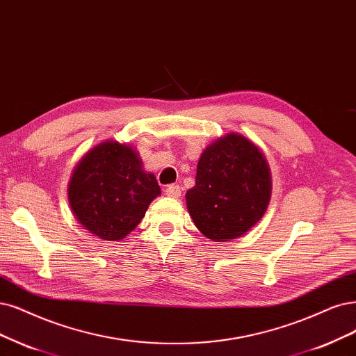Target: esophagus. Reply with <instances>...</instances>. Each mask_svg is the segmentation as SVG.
Returning a JSON list of instances; mask_svg holds the SVG:
<instances>
[{"mask_svg": "<svg viewBox=\"0 0 356 356\" xmlns=\"http://www.w3.org/2000/svg\"><path fill=\"white\" fill-rule=\"evenodd\" d=\"M165 193H167V196H171V198H180L181 189H180L179 185H170V186L165 189Z\"/></svg>", "mask_w": 356, "mask_h": 356, "instance_id": "1", "label": "esophagus"}]
</instances>
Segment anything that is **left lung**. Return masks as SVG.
Segmentation results:
<instances>
[{
	"label": "left lung",
	"mask_w": 356,
	"mask_h": 356,
	"mask_svg": "<svg viewBox=\"0 0 356 356\" xmlns=\"http://www.w3.org/2000/svg\"><path fill=\"white\" fill-rule=\"evenodd\" d=\"M186 205L195 226L214 242L238 239L266 214L271 173L264 154L241 134H227L204 149Z\"/></svg>",
	"instance_id": "left-lung-1"
}]
</instances>
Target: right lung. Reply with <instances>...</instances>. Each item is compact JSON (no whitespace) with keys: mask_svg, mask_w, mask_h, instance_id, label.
I'll return each instance as SVG.
<instances>
[{"mask_svg":"<svg viewBox=\"0 0 356 356\" xmlns=\"http://www.w3.org/2000/svg\"><path fill=\"white\" fill-rule=\"evenodd\" d=\"M161 195L152 173L129 143L105 140L89 149L69 181V204L79 225L101 241L117 242L134 230Z\"/></svg>","mask_w":356,"mask_h":356,"instance_id":"add662e5","label":"right lung"}]
</instances>
